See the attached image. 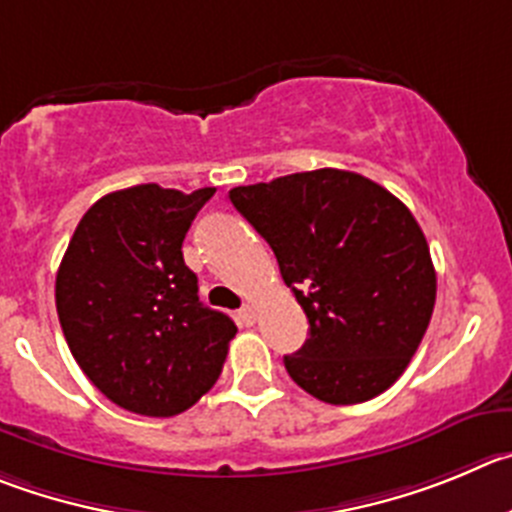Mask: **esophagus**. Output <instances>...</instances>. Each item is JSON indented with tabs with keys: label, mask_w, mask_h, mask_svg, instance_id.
Listing matches in <instances>:
<instances>
[{
	"label": "esophagus",
	"mask_w": 512,
	"mask_h": 512,
	"mask_svg": "<svg viewBox=\"0 0 512 512\" xmlns=\"http://www.w3.org/2000/svg\"><path fill=\"white\" fill-rule=\"evenodd\" d=\"M240 318L247 323V326H252V323L257 321V308H255V303H245V305H242Z\"/></svg>",
	"instance_id": "1"
}]
</instances>
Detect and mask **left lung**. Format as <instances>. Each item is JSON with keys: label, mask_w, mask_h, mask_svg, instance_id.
I'll return each instance as SVG.
<instances>
[{"label": "left lung", "mask_w": 512, "mask_h": 512, "mask_svg": "<svg viewBox=\"0 0 512 512\" xmlns=\"http://www.w3.org/2000/svg\"><path fill=\"white\" fill-rule=\"evenodd\" d=\"M234 209L265 237L310 323L290 379L326 404L389 389L417 353L437 298L414 214L361 174L315 169L234 186Z\"/></svg>", "instance_id": "1"}]
</instances>
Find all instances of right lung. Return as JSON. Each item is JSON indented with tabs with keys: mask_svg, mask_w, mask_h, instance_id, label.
I'll use <instances>...</instances> for the list:
<instances>
[{
	"mask_svg": "<svg viewBox=\"0 0 512 512\" xmlns=\"http://www.w3.org/2000/svg\"><path fill=\"white\" fill-rule=\"evenodd\" d=\"M214 186L138 184L93 204L55 280L62 333L83 374L143 417L194 407L219 379L232 318L199 300L181 242Z\"/></svg>",
	"mask_w": 512,
	"mask_h": 512,
	"instance_id": "1",
	"label": "right lung"
}]
</instances>
